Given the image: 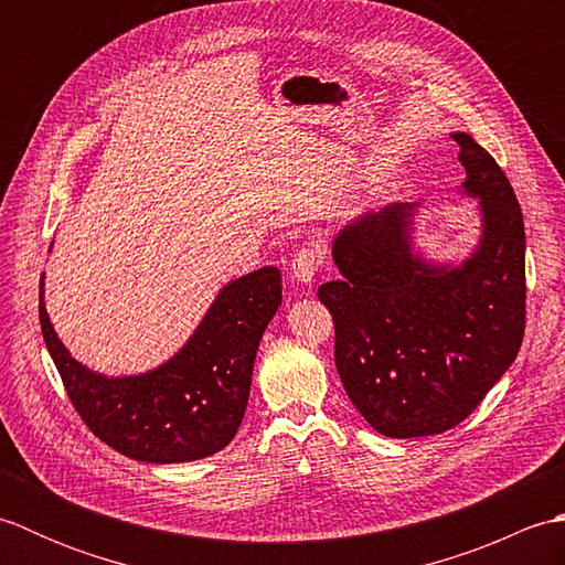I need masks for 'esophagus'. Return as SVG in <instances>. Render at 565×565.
I'll list each match as a JSON object with an SVG mask.
<instances>
[{
    "label": "esophagus",
    "mask_w": 565,
    "mask_h": 565,
    "mask_svg": "<svg viewBox=\"0 0 565 565\" xmlns=\"http://www.w3.org/2000/svg\"><path fill=\"white\" fill-rule=\"evenodd\" d=\"M322 264V249L318 245L301 247L289 264V276L296 284H313Z\"/></svg>",
    "instance_id": "34e87169"
}]
</instances>
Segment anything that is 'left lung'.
Returning <instances> with one entry per match:
<instances>
[{"mask_svg": "<svg viewBox=\"0 0 565 565\" xmlns=\"http://www.w3.org/2000/svg\"><path fill=\"white\" fill-rule=\"evenodd\" d=\"M461 194L478 201L481 237L459 264L417 255L419 201L359 215L332 243L342 274L318 289L334 322V364L379 435H441L471 415L524 338V221L498 162L468 134Z\"/></svg>", "mask_w": 565, "mask_h": 565, "instance_id": "obj_1", "label": "left lung"}]
</instances>
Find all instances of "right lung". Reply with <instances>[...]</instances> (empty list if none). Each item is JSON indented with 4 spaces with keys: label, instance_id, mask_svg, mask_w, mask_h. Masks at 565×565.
I'll return each instance as SVG.
<instances>
[{
    "label": "right lung",
    "instance_id": "add662e5",
    "mask_svg": "<svg viewBox=\"0 0 565 565\" xmlns=\"http://www.w3.org/2000/svg\"><path fill=\"white\" fill-rule=\"evenodd\" d=\"M43 279V340L94 435L148 463L206 459L231 444L247 407L259 340L281 306L279 269L262 267L225 284L182 350L136 376L97 374L67 352L45 310Z\"/></svg>",
    "mask_w": 565,
    "mask_h": 565
}]
</instances>
